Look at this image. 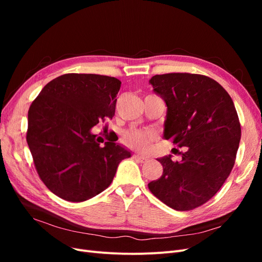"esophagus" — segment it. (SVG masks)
Wrapping results in <instances>:
<instances>
[{
	"label": "esophagus",
	"mask_w": 262,
	"mask_h": 262,
	"mask_svg": "<svg viewBox=\"0 0 262 262\" xmlns=\"http://www.w3.org/2000/svg\"><path fill=\"white\" fill-rule=\"evenodd\" d=\"M132 158H134V160H137V161H139V162H141V163H145V162L148 161L147 157L141 156V155H138V154H133V155H132Z\"/></svg>",
	"instance_id": "obj_1"
}]
</instances>
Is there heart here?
Masks as SVG:
<instances>
[{
  "label": "heart",
  "instance_id": "1",
  "mask_svg": "<svg viewBox=\"0 0 262 262\" xmlns=\"http://www.w3.org/2000/svg\"><path fill=\"white\" fill-rule=\"evenodd\" d=\"M156 137L152 131L131 128L126 130L121 138L122 144L140 153H147L152 147Z\"/></svg>",
  "mask_w": 262,
  "mask_h": 262
}]
</instances>
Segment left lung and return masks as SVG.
<instances>
[{"label":"left lung","instance_id":"1","mask_svg":"<svg viewBox=\"0 0 262 262\" xmlns=\"http://www.w3.org/2000/svg\"><path fill=\"white\" fill-rule=\"evenodd\" d=\"M149 83L167 106L164 138L186 150L179 162L158 160L163 175L148 189L173 210H193L215 195L234 167L242 134L234 102L201 74H161Z\"/></svg>","mask_w":262,"mask_h":262}]
</instances>
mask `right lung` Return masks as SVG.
I'll return each instance as SVG.
<instances>
[{"instance_id": "obj_1", "label": "right lung", "mask_w": 262, "mask_h": 262, "mask_svg": "<svg viewBox=\"0 0 262 262\" xmlns=\"http://www.w3.org/2000/svg\"><path fill=\"white\" fill-rule=\"evenodd\" d=\"M120 86L112 76L63 74L31 102L27 143L39 177L61 199L82 202L97 195L112 184L119 163L131 156L115 141L101 147L91 131L115 116Z\"/></svg>"}]
</instances>
